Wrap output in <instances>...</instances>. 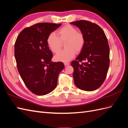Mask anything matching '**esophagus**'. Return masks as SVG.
Masks as SVG:
<instances>
[{"label": "esophagus", "instance_id": "1", "mask_svg": "<svg viewBox=\"0 0 128 128\" xmlns=\"http://www.w3.org/2000/svg\"><path fill=\"white\" fill-rule=\"evenodd\" d=\"M64 64L65 66H68V65L69 64V62H64Z\"/></svg>", "mask_w": 128, "mask_h": 128}]
</instances>
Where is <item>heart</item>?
<instances>
[{
    "instance_id": "heart-1",
    "label": "heart",
    "mask_w": 128,
    "mask_h": 128,
    "mask_svg": "<svg viewBox=\"0 0 128 128\" xmlns=\"http://www.w3.org/2000/svg\"><path fill=\"white\" fill-rule=\"evenodd\" d=\"M57 36L54 33L50 34L47 38V43L50 50L54 53L59 52L64 44L65 50L56 56L57 61L67 62L74 57L76 52L83 48L86 38L84 34L77 32V29L70 24H66L58 30Z\"/></svg>"
}]
</instances>
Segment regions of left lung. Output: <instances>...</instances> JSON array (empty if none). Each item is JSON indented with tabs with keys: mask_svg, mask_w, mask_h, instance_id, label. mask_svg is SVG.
<instances>
[{
	"mask_svg": "<svg viewBox=\"0 0 128 128\" xmlns=\"http://www.w3.org/2000/svg\"><path fill=\"white\" fill-rule=\"evenodd\" d=\"M70 24L78 26L86 38L80 54L71 62L74 83L81 90H96L105 80L110 66L107 37L98 25L90 21L80 20Z\"/></svg>",
	"mask_w": 128,
	"mask_h": 128,
	"instance_id": "8db88e82",
	"label": "left lung"
}]
</instances>
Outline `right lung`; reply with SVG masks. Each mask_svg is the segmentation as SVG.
<instances>
[{
	"instance_id": "right-lung-1",
	"label": "right lung",
	"mask_w": 128,
	"mask_h": 128,
	"mask_svg": "<svg viewBox=\"0 0 128 128\" xmlns=\"http://www.w3.org/2000/svg\"><path fill=\"white\" fill-rule=\"evenodd\" d=\"M61 24L44 22L26 27L15 41L14 56L18 72L27 88L36 95L52 92L64 68L62 62L51 61L53 54L47 43L49 34Z\"/></svg>"
}]
</instances>
